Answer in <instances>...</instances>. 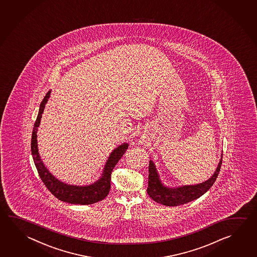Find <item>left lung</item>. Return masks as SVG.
<instances>
[{
  "mask_svg": "<svg viewBox=\"0 0 257 257\" xmlns=\"http://www.w3.org/2000/svg\"><path fill=\"white\" fill-rule=\"evenodd\" d=\"M221 164L222 158L214 175H212L209 180L203 183L194 186H183L177 189H171L162 184L153 162H150L147 193L155 202L160 203L164 206L176 207L180 205H184L201 197L203 194L206 193L207 190L211 188L220 171Z\"/></svg>",
  "mask_w": 257,
  "mask_h": 257,
  "instance_id": "left-lung-1",
  "label": "left lung"
}]
</instances>
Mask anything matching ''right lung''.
Wrapping results in <instances>:
<instances>
[{
    "label": "right lung",
    "mask_w": 257,
    "mask_h": 257,
    "mask_svg": "<svg viewBox=\"0 0 257 257\" xmlns=\"http://www.w3.org/2000/svg\"><path fill=\"white\" fill-rule=\"evenodd\" d=\"M50 92L51 91L50 90L46 94L41 102L40 111L38 113L33 131H32V154L40 178L47 187V189H49L56 198L64 202L75 204V205H90L93 203L101 201L108 195L110 188H111L112 171L116 165V163L119 162V160L122 158L123 153H125V151L128 148V144H122L111 153L108 161L104 166L103 175L100 178V180H97L94 184L79 187V186L65 184L63 182L57 180L55 177L51 175V173L49 172L41 162V157L38 152V144H37V131H38V127L40 126L41 116L45 108L46 103L50 97Z\"/></svg>",
    "instance_id": "add662e5"
}]
</instances>
